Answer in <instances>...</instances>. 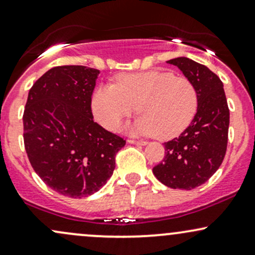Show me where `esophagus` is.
Segmentation results:
<instances>
[{"instance_id":"34e87169","label":"esophagus","mask_w":255,"mask_h":255,"mask_svg":"<svg viewBox=\"0 0 255 255\" xmlns=\"http://www.w3.org/2000/svg\"><path fill=\"white\" fill-rule=\"evenodd\" d=\"M128 143H133V144H139V146H144V144H147L146 141H142V139H139V141H137V139H128Z\"/></svg>"}]
</instances>
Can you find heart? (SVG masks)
Listing matches in <instances>:
<instances>
[{
  "label": "heart",
  "instance_id": "b5f03b06",
  "mask_svg": "<svg viewBox=\"0 0 255 255\" xmlns=\"http://www.w3.org/2000/svg\"><path fill=\"white\" fill-rule=\"evenodd\" d=\"M198 102V91L192 80L150 70L122 74L116 85L100 86L91 105L96 120L108 130H116L137 108L141 116L131 130L168 139L180 135L191 124Z\"/></svg>",
  "mask_w": 255,
  "mask_h": 255
}]
</instances>
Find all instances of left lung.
<instances>
[{
  "instance_id": "8db88e82",
  "label": "left lung",
  "mask_w": 255,
  "mask_h": 255,
  "mask_svg": "<svg viewBox=\"0 0 255 255\" xmlns=\"http://www.w3.org/2000/svg\"><path fill=\"white\" fill-rule=\"evenodd\" d=\"M168 63L193 81L199 102L190 127L164 143L165 157L153 168V174L168 187L192 190L208 181L225 158L230 111L224 85L212 70L186 57Z\"/></svg>"
}]
</instances>
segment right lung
Wrapping results in <instances>:
<instances>
[{"label": "right lung", "instance_id": "add662e5", "mask_svg": "<svg viewBox=\"0 0 255 255\" xmlns=\"http://www.w3.org/2000/svg\"><path fill=\"white\" fill-rule=\"evenodd\" d=\"M98 74L84 65L52 68L32 85L24 109V147L32 169L48 187L72 198L97 192L127 143L94 122Z\"/></svg>", "mask_w": 255, "mask_h": 255}]
</instances>
